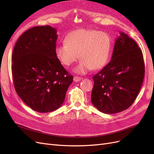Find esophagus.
I'll return each mask as SVG.
<instances>
[{
	"mask_svg": "<svg viewBox=\"0 0 154 154\" xmlns=\"http://www.w3.org/2000/svg\"><path fill=\"white\" fill-rule=\"evenodd\" d=\"M82 78H80V77H78V76H74V78H73V80H74V81L75 82H80L81 80H82Z\"/></svg>",
	"mask_w": 154,
	"mask_h": 154,
	"instance_id": "obj_1",
	"label": "esophagus"
}]
</instances>
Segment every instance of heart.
<instances>
[{"instance_id":"obj_1","label":"heart","mask_w":154,"mask_h":154,"mask_svg":"<svg viewBox=\"0 0 154 154\" xmlns=\"http://www.w3.org/2000/svg\"><path fill=\"white\" fill-rule=\"evenodd\" d=\"M65 43L56 47V56L63 66L69 67L76 61L79 54L81 60L74 69L78 74L103 67L109 58L112 45L110 36L105 32L86 29L71 32Z\"/></svg>"}]
</instances>
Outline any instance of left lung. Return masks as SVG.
Instances as JSON below:
<instances>
[{
	"mask_svg": "<svg viewBox=\"0 0 154 154\" xmlns=\"http://www.w3.org/2000/svg\"><path fill=\"white\" fill-rule=\"evenodd\" d=\"M116 39L110 62L93 76L91 101L105 114L122 112L132 105L144 76L141 49L123 32Z\"/></svg>",
	"mask_w": 154,
	"mask_h": 154,
	"instance_id": "8db88e82",
	"label": "left lung"
}]
</instances>
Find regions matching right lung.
Instances as JSON below:
<instances>
[{"mask_svg": "<svg viewBox=\"0 0 154 154\" xmlns=\"http://www.w3.org/2000/svg\"><path fill=\"white\" fill-rule=\"evenodd\" d=\"M57 38L54 27L36 26L19 37L13 51L15 91L27 106L40 113L59 109L73 80L56 56Z\"/></svg>", "mask_w": 154, "mask_h": 154, "instance_id": "1", "label": "right lung"}]
</instances>
